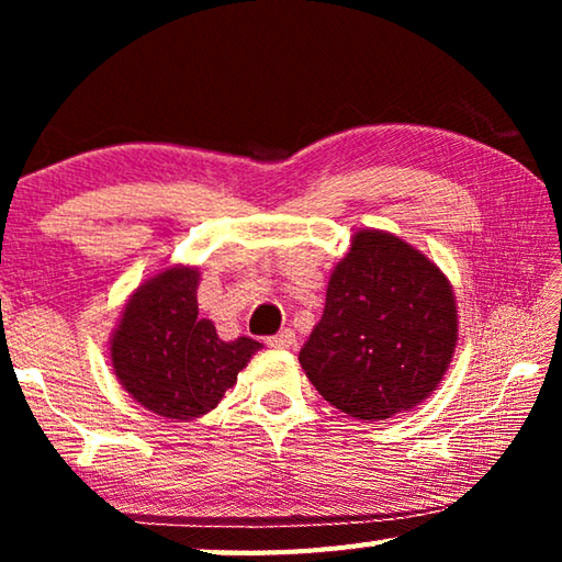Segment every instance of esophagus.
Here are the masks:
<instances>
[{
    "instance_id": "1",
    "label": "esophagus",
    "mask_w": 562,
    "mask_h": 562,
    "mask_svg": "<svg viewBox=\"0 0 562 562\" xmlns=\"http://www.w3.org/2000/svg\"><path fill=\"white\" fill-rule=\"evenodd\" d=\"M268 345L272 349H290L294 345V331L292 329H282L280 335H274L268 339Z\"/></svg>"
}]
</instances>
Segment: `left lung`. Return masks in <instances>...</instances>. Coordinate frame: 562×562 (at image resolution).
Instances as JSON below:
<instances>
[{"instance_id": "obj_1", "label": "left lung", "mask_w": 562, "mask_h": 562, "mask_svg": "<svg viewBox=\"0 0 562 562\" xmlns=\"http://www.w3.org/2000/svg\"><path fill=\"white\" fill-rule=\"evenodd\" d=\"M456 345L459 307L439 265L394 233L359 227L300 364L339 412L384 422L436 392Z\"/></svg>"}]
</instances>
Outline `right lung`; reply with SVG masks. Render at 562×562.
I'll return each instance as SVG.
<instances>
[{"label":"right lung","instance_id":"right-lung-1","mask_svg":"<svg viewBox=\"0 0 562 562\" xmlns=\"http://www.w3.org/2000/svg\"><path fill=\"white\" fill-rule=\"evenodd\" d=\"M198 265H166L128 294L109 337L119 384L170 422L213 412L262 349L250 337H217L213 322L198 317Z\"/></svg>","mask_w":562,"mask_h":562}]
</instances>
